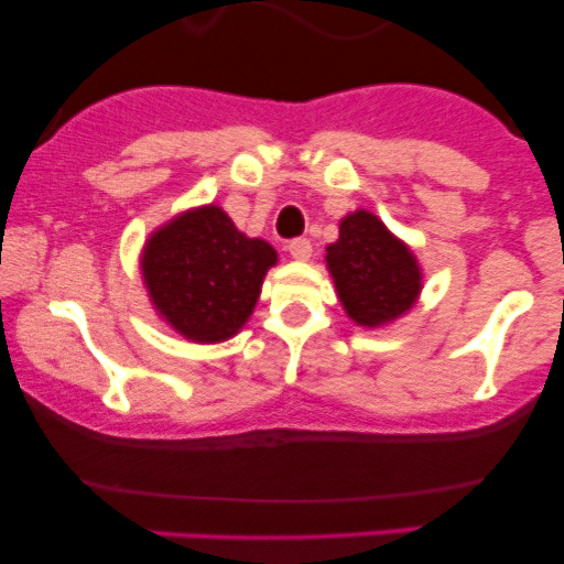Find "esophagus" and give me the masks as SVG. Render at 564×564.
Here are the masks:
<instances>
[{
	"label": "esophagus",
	"mask_w": 564,
	"mask_h": 564,
	"mask_svg": "<svg viewBox=\"0 0 564 564\" xmlns=\"http://www.w3.org/2000/svg\"><path fill=\"white\" fill-rule=\"evenodd\" d=\"M286 249H289V254L300 262H307L310 257H313V243H310L307 238H294Z\"/></svg>",
	"instance_id": "esophagus-1"
}]
</instances>
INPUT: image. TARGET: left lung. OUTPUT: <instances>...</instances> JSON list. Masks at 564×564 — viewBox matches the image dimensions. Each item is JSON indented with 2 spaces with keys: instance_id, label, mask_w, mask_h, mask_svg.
I'll list each match as a JSON object with an SVG mask.
<instances>
[{
  "instance_id": "1",
  "label": "left lung",
  "mask_w": 564,
  "mask_h": 564,
  "mask_svg": "<svg viewBox=\"0 0 564 564\" xmlns=\"http://www.w3.org/2000/svg\"><path fill=\"white\" fill-rule=\"evenodd\" d=\"M326 251L339 300L360 326H381L398 318L422 291L416 257L368 212L341 219L339 241Z\"/></svg>"
}]
</instances>
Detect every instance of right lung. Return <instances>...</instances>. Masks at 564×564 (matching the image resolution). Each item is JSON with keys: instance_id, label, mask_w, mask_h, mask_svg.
<instances>
[{"instance_id": "add662e5", "label": "right lung", "mask_w": 564, "mask_h": 564, "mask_svg": "<svg viewBox=\"0 0 564 564\" xmlns=\"http://www.w3.org/2000/svg\"><path fill=\"white\" fill-rule=\"evenodd\" d=\"M275 260L273 246L238 232L219 206H204L153 232L142 278L156 310L180 334L223 341L251 315Z\"/></svg>"}]
</instances>
